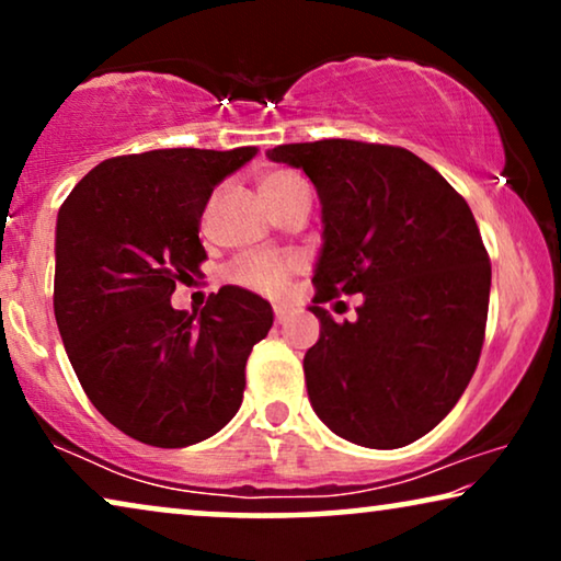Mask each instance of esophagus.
Wrapping results in <instances>:
<instances>
[{
	"instance_id": "1",
	"label": "esophagus",
	"mask_w": 561,
	"mask_h": 561,
	"mask_svg": "<svg viewBox=\"0 0 561 561\" xmlns=\"http://www.w3.org/2000/svg\"><path fill=\"white\" fill-rule=\"evenodd\" d=\"M288 319H290V311L286 306H275V321H278V324H286Z\"/></svg>"
}]
</instances>
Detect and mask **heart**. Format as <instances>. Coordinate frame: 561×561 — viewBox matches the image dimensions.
<instances>
[{
  "label": "heart",
  "mask_w": 561,
  "mask_h": 561,
  "mask_svg": "<svg viewBox=\"0 0 561 561\" xmlns=\"http://www.w3.org/2000/svg\"><path fill=\"white\" fill-rule=\"evenodd\" d=\"M306 183L301 175L286 168H275L260 175V196L265 198V204L275 209L283 198H286L296 186ZM301 263L296 257H278V255H250L242 257L234 265L232 278L244 288L260 290V294H280L286 288L290 275H294Z\"/></svg>",
  "instance_id": "1"
}]
</instances>
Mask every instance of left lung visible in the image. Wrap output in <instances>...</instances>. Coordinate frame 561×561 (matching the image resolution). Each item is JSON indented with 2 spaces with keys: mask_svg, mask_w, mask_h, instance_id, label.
Returning <instances> with one entry per match:
<instances>
[{
  "mask_svg": "<svg viewBox=\"0 0 561 561\" xmlns=\"http://www.w3.org/2000/svg\"><path fill=\"white\" fill-rule=\"evenodd\" d=\"M317 186L324 221L304 373L317 416L359 447L432 432L465 393L485 340L490 257L470 206L411 150L357 140L267 150ZM363 293L358 321L319 302Z\"/></svg>",
  "mask_w": 561,
  "mask_h": 561,
  "instance_id": "obj_1",
  "label": "left lung"
}]
</instances>
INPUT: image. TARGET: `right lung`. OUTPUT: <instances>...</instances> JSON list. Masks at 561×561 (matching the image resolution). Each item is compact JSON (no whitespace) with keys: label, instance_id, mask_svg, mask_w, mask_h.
Masks as SVG:
<instances>
[{"label":"right lung","instance_id":"obj_1","mask_svg":"<svg viewBox=\"0 0 561 561\" xmlns=\"http://www.w3.org/2000/svg\"><path fill=\"white\" fill-rule=\"evenodd\" d=\"M257 148H171L119 156L76 183L56 221L53 309L83 393L150 447H188L227 426L244 365L273 309L225 286L202 311H175V283L198 273L214 186Z\"/></svg>","mask_w":561,"mask_h":561}]
</instances>
